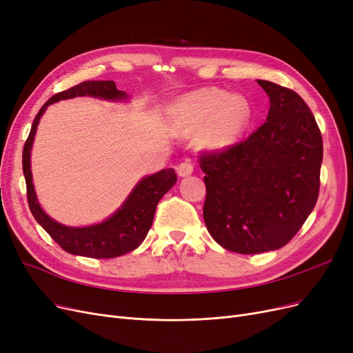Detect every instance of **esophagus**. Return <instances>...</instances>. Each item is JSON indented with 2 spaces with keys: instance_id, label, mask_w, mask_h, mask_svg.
Instances as JSON below:
<instances>
[{
  "instance_id": "1",
  "label": "esophagus",
  "mask_w": 353,
  "mask_h": 353,
  "mask_svg": "<svg viewBox=\"0 0 353 353\" xmlns=\"http://www.w3.org/2000/svg\"><path fill=\"white\" fill-rule=\"evenodd\" d=\"M176 170H177V174L180 177H186V176H190L193 173V164L190 163V160H185L177 165Z\"/></svg>"
}]
</instances>
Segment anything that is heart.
<instances>
[{"instance_id":"obj_1","label":"heart","mask_w":353,"mask_h":353,"mask_svg":"<svg viewBox=\"0 0 353 353\" xmlns=\"http://www.w3.org/2000/svg\"><path fill=\"white\" fill-rule=\"evenodd\" d=\"M180 129L188 134L203 132V143L210 150H225L246 130L251 121V105L246 98L232 95L220 89H199L176 105Z\"/></svg>"}]
</instances>
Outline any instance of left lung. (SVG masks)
Instances as JSON below:
<instances>
[{
    "instance_id": "obj_1",
    "label": "left lung",
    "mask_w": 353,
    "mask_h": 353,
    "mask_svg": "<svg viewBox=\"0 0 353 353\" xmlns=\"http://www.w3.org/2000/svg\"><path fill=\"white\" fill-rule=\"evenodd\" d=\"M270 97L267 121L248 139L205 151L203 221L227 251L261 254L288 245L312 212L320 192L323 138L294 90L258 81Z\"/></svg>"
}]
</instances>
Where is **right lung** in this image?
Wrapping results in <instances>:
<instances>
[{"label": "right lung", "instance_id": "obj_1", "mask_svg": "<svg viewBox=\"0 0 353 353\" xmlns=\"http://www.w3.org/2000/svg\"><path fill=\"white\" fill-rule=\"evenodd\" d=\"M74 97H95L101 99L120 101L126 99L128 94L119 90L112 81H86L70 89L51 97L33 120L30 133L23 148V173L26 179L28 202L35 220L43 227L54 241L65 252L88 258H116L138 248L150 232L155 208L165 193L174 186L177 176L173 168L161 170L152 176L143 177L130 192L123 205L105 221L88 227H69L52 220L41 208L35 188L32 183L30 151L35 139L39 119L52 102Z\"/></svg>", "mask_w": 353, "mask_h": 353}]
</instances>
